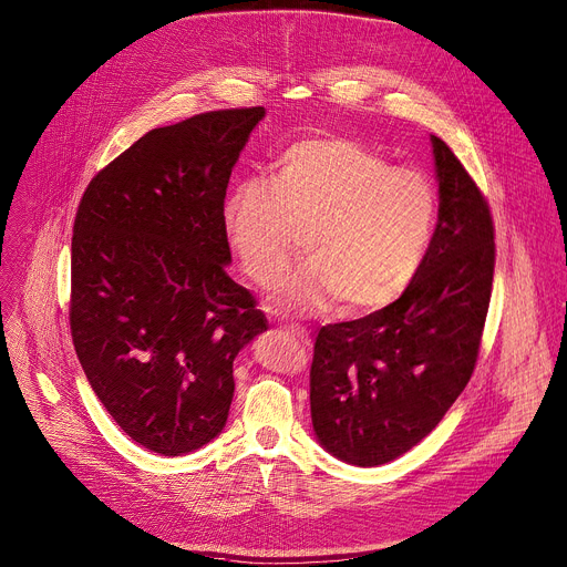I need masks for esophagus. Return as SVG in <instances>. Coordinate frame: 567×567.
<instances>
[{
  "label": "esophagus",
  "instance_id": "34e87169",
  "mask_svg": "<svg viewBox=\"0 0 567 567\" xmlns=\"http://www.w3.org/2000/svg\"><path fill=\"white\" fill-rule=\"evenodd\" d=\"M287 333H289L291 338L299 340L303 347H310V344H312V338H310V333H308L306 329H301V326H287Z\"/></svg>",
  "mask_w": 567,
  "mask_h": 567
}]
</instances>
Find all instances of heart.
<instances>
[{
	"label": "heart",
	"instance_id": "b5f03b06",
	"mask_svg": "<svg viewBox=\"0 0 567 567\" xmlns=\"http://www.w3.org/2000/svg\"><path fill=\"white\" fill-rule=\"evenodd\" d=\"M436 190L349 137H312L280 156L274 184H238L223 225L246 276L274 287L306 236L310 261L274 291V312L312 317L338 303L368 315L398 301L421 271L436 227Z\"/></svg>",
	"mask_w": 567,
	"mask_h": 567
}]
</instances>
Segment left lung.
<instances>
[{
    "mask_svg": "<svg viewBox=\"0 0 567 567\" xmlns=\"http://www.w3.org/2000/svg\"><path fill=\"white\" fill-rule=\"evenodd\" d=\"M439 223L398 301L321 326L310 368L317 439L336 457L379 466L421 443L468 383L494 282L489 204L453 148L432 135Z\"/></svg>",
    "mask_w": 567,
    "mask_h": 567,
    "instance_id": "obj_1",
    "label": "left lung"
}]
</instances>
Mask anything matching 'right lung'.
I'll use <instances>...</instances> for the list:
<instances>
[{
    "instance_id": "add662e5",
    "label": "right lung",
    "mask_w": 567,
    "mask_h": 567,
    "mask_svg": "<svg viewBox=\"0 0 567 567\" xmlns=\"http://www.w3.org/2000/svg\"><path fill=\"white\" fill-rule=\"evenodd\" d=\"M264 107L142 135L89 182L73 223L69 321L94 393L133 441L174 457L227 423L231 363L266 331L236 285L223 204Z\"/></svg>"
}]
</instances>
